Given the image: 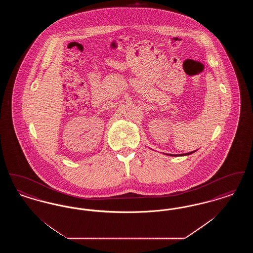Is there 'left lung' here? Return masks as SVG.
<instances>
[{"instance_id": "1", "label": "left lung", "mask_w": 253, "mask_h": 253, "mask_svg": "<svg viewBox=\"0 0 253 253\" xmlns=\"http://www.w3.org/2000/svg\"><path fill=\"white\" fill-rule=\"evenodd\" d=\"M195 151H193V152H190V153H188V154H184V155H182V156H187V155H191V154H193L194 153ZM169 156H171V155H169ZM173 156H176L177 157V155H173Z\"/></svg>"}]
</instances>
